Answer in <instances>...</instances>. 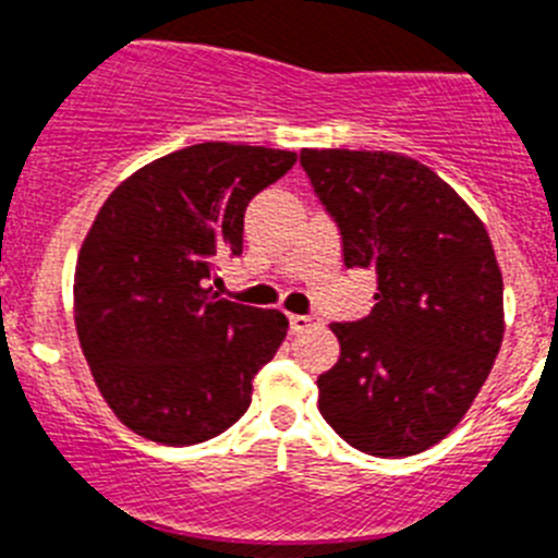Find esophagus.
Listing matches in <instances>:
<instances>
[{"label": "esophagus", "instance_id": "esophagus-1", "mask_svg": "<svg viewBox=\"0 0 558 558\" xmlns=\"http://www.w3.org/2000/svg\"><path fill=\"white\" fill-rule=\"evenodd\" d=\"M289 328H291V333H305V330L314 328V319H311V316H303V314H291Z\"/></svg>", "mask_w": 558, "mask_h": 558}]
</instances>
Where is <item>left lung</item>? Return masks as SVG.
<instances>
[{
	"instance_id": "obj_1",
	"label": "left lung",
	"mask_w": 558,
	"mask_h": 558,
	"mask_svg": "<svg viewBox=\"0 0 558 558\" xmlns=\"http://www.w3.org/2000/svg\"><path fill=\"white\" fill-rule=\"evenodd\" d=\"M341 233L344 267L373 269L369 316L333 323L341 355L319 375V414L380 459L428 450L461 423L504 341V275L475 210L400 153L303 149Z\"/></svg>"
}]
</instances>
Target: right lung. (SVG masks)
<instances>
[{
	"label": "right lung",
	"mask_w": 558,
	"mask_h": 558,
	"mask_svg": "<svg viewBox=\"0 0 558 558\" xmlns=\"http://www.w3.org/2000/svg\"><path fill=\"white\" fill-rule=\"evenodd\" d=\"M294 160L194 144L130 174L99 208L74 269V325L105 403L144 439L197 445L250 409L289 319L222 300L208 280L222 255H242L250 199Z\"/></svg>",
	"instance_id": "obj_1"
}]
</instances>
